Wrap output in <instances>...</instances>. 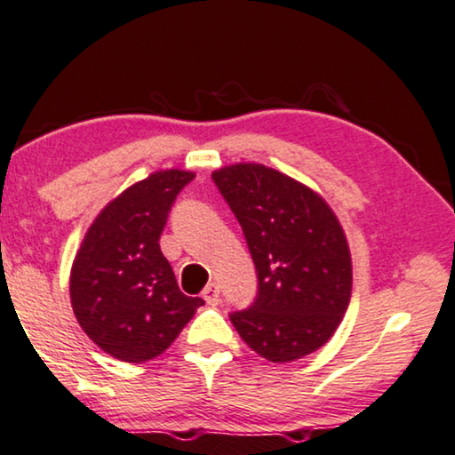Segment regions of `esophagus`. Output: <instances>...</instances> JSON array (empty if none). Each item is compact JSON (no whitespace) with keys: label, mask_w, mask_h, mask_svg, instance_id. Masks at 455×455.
Returning <instances> with one entry per match:
<instances>
[{"label":"esophagus","mask_w":455,"mask_h":455,"mask_svg":"<svg viewBox=\"0 0 455 455\" xmlns=\"http://www.w3.org/2000/svg\"><path fill=\"white\" fill-rule=\"evenodd\" d=\"M202 297H204V301L209 306H217L219 304V287H217V283L206 284L204 291H202Z\"/></svg>","instance_id":"1"}]
</instances>
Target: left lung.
Here are the masks:
<instances>
[{"label": "left lung", "instance_id": "8db88e82", "mask_svg": "<svg viewBox=\"0 0 455 455\" xmlns=\"http://www.w3.org/2000/svg\"><path fill=\"white\" fill-rule=\"evenodd\" d=\"M236 215L257 272V295L229 321L257 355L289 363L318 350L350 304V251L333 211L306 185L261 164L212 172Z\"/></svg>", "mask_w": 455, "mask_h": 455}]
</instances>
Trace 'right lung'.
<instances>
[{
    "label": "right lung",
    "instance_id": "add662e5",
    "mask_svg": "<svg viewBox=\"0 0 455 455\" xmlns=\"http://www.w3.org/2000/svg\"><path fill=\"white\" fill-rule=\"evenodd\" d=\"M192 172L164 171L111 200L84 236L71 267V306L108 355L145 363L166 350L204 301L179 291L160 234Z\"/></svg>",
    "mask_w": 455,
    "mask_h": 455
}]
</instances>
